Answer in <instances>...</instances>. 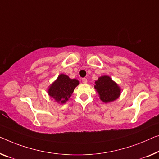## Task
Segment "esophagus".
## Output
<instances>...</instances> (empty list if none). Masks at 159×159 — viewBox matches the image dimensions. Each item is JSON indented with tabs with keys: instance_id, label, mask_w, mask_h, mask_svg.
I'll return each instance as SVG.
<instances>
[{
	"instance_id": "obj_1",
	"label": "esophagus",
	"mask_w": 159,
	"mask_h": 159,
	"mask_svg": "<svg viewBox=\"0 0 159 159\" xmlns=\"http://www.w3.org/2000/svg\"><path fill=\"white\" fill-rule=\"evenodd\" d=\"M82 82L84 83V84H87L88 79H86V78H84V79H82Z\"/></svg>"
}]
</instances>
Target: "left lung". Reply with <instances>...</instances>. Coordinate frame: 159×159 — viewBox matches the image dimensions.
Masks as SVG:
<instances>
[{
    "label": "left lung",
    "instance_id": "obj_1",
    "mask_svg": "<svg viewBox=\"0 0 159 159\" xmlns=\"http://www.w3.org/2000/svg\"><path fill=\"white\" fill-rule=\"evenodd\" d=\"M94 88L101 101L106 103L116 101L121 93L120 86L110 76L106 75L100 76L95 81Z\"/></svg>",
    "mask_w": 159,
    "mask_h": 159
}]
</instances>
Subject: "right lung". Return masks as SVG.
Returning <instances> with one entry per match:
<instances>
[{"instance_id": "right-lung-1", "label": "right lung", "mask_w": 159, "mask_h": 159, "mask_svg": "<svg viewBox=\"0 0 159 159\" xmlns=\"http://www.w3.org/2000/svg\"><path fill=\"white\" fill-rule=\"evenodd\" d=\"M79 85V80L70 79L61 73L48 88V94L58 103L63 104L70 98L75 88Z\"/></svg>"}]
</instances>
